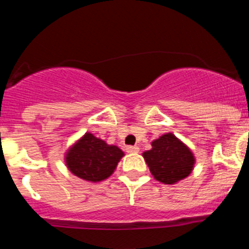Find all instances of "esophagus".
<instances>
[{
  "label": "esophagus",
  "instance_id": "obj_1",
  "mask_svg": "<svg viewBox=\"0 0 249 249\" xmlns=\"http://www.w3.org/2000/svg\"><path fill=\"white\" fill-rule=\"evenodd\" d=\"M126 151L128 152V153H138V152H140V148H138L137 146H127Z\"/></svg>",
  "mask_w": 249,
  "mask_h": 249
}]
</instances>
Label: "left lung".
Returning a JSON list of instances; mask_svg holds the SVG:
<instances>
[{"mask_svg":"<svg viewBox=\"0 0 249 249\" xmlns=\"http://www.w3.org/2000/svg\"><path fill=\"white\" fill-rule=\"evenodd\" d=\"M152 148L143 152L152 176L164 184H175L184 179L195 168L196 157L191 148L173 133H164L151 142Z\"/></svg>","mask_w":249,"mask_h":249,"instance_id":"8db88e82","label":"left lung"}]
</instances>
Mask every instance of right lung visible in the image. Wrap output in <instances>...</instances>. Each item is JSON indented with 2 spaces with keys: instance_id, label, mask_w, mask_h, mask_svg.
<instances>
[{
  "instance_id": "obj_1",
  "label": "right lung",
  "mask_w": 249,
  "mask_h": 249,
  "mask_svg": "<svg viewBox=\"0 0 249 249\" xmlns=\"http://www.w3.org/2000/svg\"><path fill=\"white\" fill-rule=\"evenodd\" d=\"M123 156L120 147L86 132L67 149L65 162L70 172L83 181L94 183L111 177Z\"/></svg>"
}]
</instances>
